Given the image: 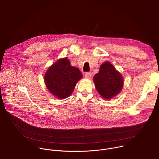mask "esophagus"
Instances as JSON below:
<instances>
[{"mask_svg":"<svg viewBox=\"0 0 159 159\" xmlns=\"http://www.w3.org/2000/svg\"><path fill=\"white\" fill-rule=\"evenodd\" d=\"M91 76H92L91 72H85V77L86 78H87V79L90 78V77H91Z\"/></svg>","mask_w":159,"mask_h":159,"instance_id":"obj_1","label":"esophagus"}]
</instances>
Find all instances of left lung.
Listing matches in <instances>:
<instances>
[{"mask_svg":"<svg viewBox=\"0 0 159 159\" xmlns=\"http://www.w3.org/2000/svg\"><path fill=\"white\" fill-rule=\"evenodd\" d=\"M94 82L98 92L107 99L118 94L123 85L122 75L109 62L101 65L99 72L94 77Z\"/></svg>","mask_w":159,"mask_h":159,"instance_id":"8db88e82","label":"left lung"}]
</instances>
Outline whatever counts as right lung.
I'll return each instance as SVG.
<instances>
[{"mask_svg":"<svg viewBox=\"0 0 159 159\" xmlns=\"http://www.w3.org/2000/svg\"><path fill=\"white\" fill-rule=\"evenodd\" d=\"M82 77L79 69L72 66L66 58L52 65L44 75V81L50 91L57 98L70 96L77 82Z\"/></svg>","mask_w":159,"mask_h":159,"instance_id":"1","label":"right lung"}]
</instances>
